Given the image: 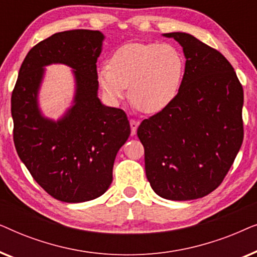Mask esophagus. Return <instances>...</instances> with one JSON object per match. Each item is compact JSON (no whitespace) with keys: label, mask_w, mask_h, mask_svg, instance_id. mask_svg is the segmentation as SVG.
I'll return each mask as SVG.
<instances>
[{"label":"esophagus","mask_w":257,"mask_h":257,"mask_svg":"<svg viewBox=\"0 0 257 257\" xmlns=\"http://www.w3.org/2000/svg\"><path fill=\"white\" fill-rule=\"evenodd\" d=\"M130 125H131L132 136H135L137 133V128H138V126H139V121L135 120V119H131V120H130Z\"/></svg>","instance_id":"34e87169"}]
</instances>
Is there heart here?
Masks as SVG:
<instances>
[{
  "label": "heart",
  "mask_w": 257,
  "mask_h": 257,
  "mask_svg": "<svg viewBox=\"0 0 257 257\" xmlns=\"http://www.w3.org/2000/svg\"><path fill=\"white\" fill-rule=\"evenodd\" d=\"M185 76V58L167 43H127L98 70V82L117 103L128 89L130 99L145 113H158L173 103Z\"/></svg>",
  "instance_id": "obj_1"
}]
</instances>
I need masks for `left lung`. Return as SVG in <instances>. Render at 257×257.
<instances>
[{"label": "left lung", "mask_w": 257, "mask_h": 257, "mask_svg": "<svg viewBox=\"0 0 257 257\" xmlns=\"http://www.w3.org/2000/svg\"><path fill=\"white\" fill-rule=\"evenodd\" d=\"M182 47L185 76L167 108L139 125L145 171L158 195L202 198L219 187L243 142V89L215 49L186 33L164 34Z\"/></svg>", "instance_id": "left-lung-1"}]
</instances>
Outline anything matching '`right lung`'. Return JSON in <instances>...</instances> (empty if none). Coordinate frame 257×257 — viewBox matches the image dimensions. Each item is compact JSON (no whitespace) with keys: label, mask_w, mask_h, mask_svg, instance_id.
<instances>
[{"label":"right lung","mask_w":257,"mask_h":257,"mask_svg":"<svg viewBox=\"0 0 257 257\" xmlns=\"http://www.w3.org/2000/svg\"><path fill=\"white\" fill-rule=\"evenodd\" d=\"M104 35L98 30L54 34L35 45L21 65L12 94L14 143L35 181L63 202L90 201L112 182L115 156L130 137L127 115L98 98L97 59ZM73 68V106L58 121L44 117L38 91L44 66Z\"/></svg>","instance_id":"right-lung-1"}]
</instances>
